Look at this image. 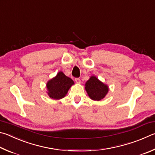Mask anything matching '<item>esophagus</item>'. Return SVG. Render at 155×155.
Returning <instances> with one entry per match:
<instances>
[{
    "label": "esophagus",
    "mask_w": 155,
    "mask_h": 155,
    "mask_svg": "<svg viewBox=\"0 0 155 155\" xmlns=\"http://www.w3.org/2000/svg\"><path fill=\"white\" fill-rule=\"evenodd\" d=\"M75 81H76V83H81V79L79 78H76Z\"/></svg>",
    "instance_id": "34e87169"
}]
</instances>
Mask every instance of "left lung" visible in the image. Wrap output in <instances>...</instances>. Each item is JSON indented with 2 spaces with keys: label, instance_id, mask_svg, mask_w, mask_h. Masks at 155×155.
I'll list each match as a JSON object with an SVG mask.
<instances>
[{
  "label": "left lung",
  "instance_id": "8db88e82",
  "mask_svg": "<svg viewBox=\"0 0 155 155\" xmlns=\"http://www.w3.org/2000/svg\"><path fill=\"white\" fill-rule=\"evenodd\" d=\"M85 89L90 98L99 101L106 96L108 91V87L93 76L85 83Z\"/></svg>",
  "mask_w": 155,
  "mask_h": 155
}]
</instances>
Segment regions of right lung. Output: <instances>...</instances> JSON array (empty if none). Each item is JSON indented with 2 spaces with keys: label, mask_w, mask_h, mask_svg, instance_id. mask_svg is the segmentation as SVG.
<instances>
[{
  "label": "right lung",
  "mask_w": 155,
  "mask_h": 155,
  "mask_svg": "<svg viewBox=\"0 0 155 155\" xmlns=\"http://www.w3.org/2000/svg\"><path fill=\"white\" fill-rule=\"evenodd\" d=\"M73 84L74 81L71 78L66 77L62 72H58L56 77L48 81L47 84L48 95L53 99H61L66 96Z\"/></svg>",
  "instance_id": "1"
}]
</instances>
